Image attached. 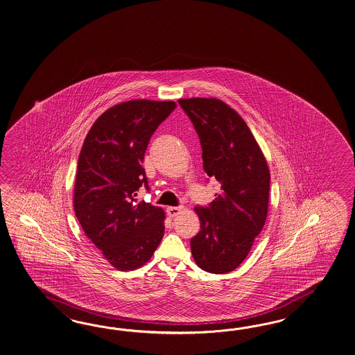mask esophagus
<instances>
[{"instance_id":"obj_1","label":"esophagus","mask_w":355,"mask_h":355,"mask_svg":"<svg viewBox=\"0 0 355 355\" xmlns=\"http://www.w3.org/2000/svg\"><path fill=\"white\" fill-rule=\"evenodd\" d=\"M182 209H184V207H182V206H179V207H168V209H167V215H168L170 218H175V216H178L179 214H182Z\"/></svg>"}]
</instances>
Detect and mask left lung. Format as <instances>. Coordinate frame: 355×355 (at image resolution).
<instances>
[{
  "mask_svg": "<svg viewBox=\"0 0 355 355\" xmlns=\"http://www.w3.org/2000/svg\"><path fill=\"white\" fill-rule=\"evenodd\" d=\"M202 146L203 168L220 182L209 207H194L200 233L191 239L202 270L225 274L250 254L269 209L270 171L251 130L236 110L216 98L180 99Z\"/></svg>",
  "mask_w": 355,
  "mask_h": 355,
  "instance_id": "1",
  "label": "left lung"
}]
</instances>
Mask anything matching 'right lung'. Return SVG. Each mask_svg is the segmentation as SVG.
Here are the masks:
<instances>
[{
    "label": "right lung",
    "mask_w": 355,
    "mask_h": 355,
    "mask_svg": "<svg viewBox=\"0 0 355 355\" xmlns=\"http://www.w3.org/2000/svg\"><path fill=\"white\" fill-rule=\"evenodd\" d=\"M176 108L173 101L135 99L105 110L82 146L73 207L85 234L117 270H135L149 261L162 241L164 209L144 200L141 167L157 128Z\"/></svg>",
    "instance_id": "1"
}]
</instances>
